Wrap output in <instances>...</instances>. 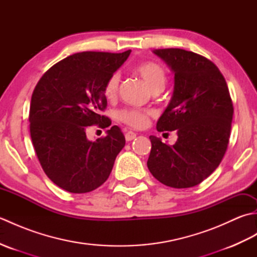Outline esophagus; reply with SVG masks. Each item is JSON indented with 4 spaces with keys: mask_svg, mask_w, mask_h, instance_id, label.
<instances>
[{
    "mask_svg": "<svg viewBox=\"0 0 257 257\" xmlns=\"http://www.w3.org/2000/svg\"><path fill=\"white\" fill-rule=\"evenodd\" d=\"M124 137H125V140H127V141H132L136 138V134L134 132H127L124 135Z\"/></svg>",
    "mask_w": 257,
    "mask_h": 257,
    "instance_id": "1",
    "label": "esophagus"
}]
</instances>
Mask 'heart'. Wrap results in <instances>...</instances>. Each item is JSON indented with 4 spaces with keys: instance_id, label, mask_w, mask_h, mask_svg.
<instances>
[{
    "instance_id": "b5f03b06",
    "label": "heart",
    "mask_w": 257,
    "mask_h": 257,
    "mask_svg": "<svg viewBox=\"0 0 257 257\" xmlns=\"http://www.w3.org/2000/svg\"><path fill=\"white\" fill-rule=\"evenodd\" d=\"M136 74L143 79L150 90H162L167 83V74L159 64L154 62H147L138 65L135 69ZM120 76L118 73L112 74L103 88V94L109 100H112L118 95ZM150 112L140 109H123L119 112V119L122 122L129 124L133 128H144L149 122Z\"/></svg>"
}]
</instances>
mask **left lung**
Returning a JSON list of instances; mask_svg holds the SVG:
<instances>
[{
	"mask_svg": "<svg viewBox=\"0 0 257 257\" xmlns=\"http://www.w3.org/2000/svg\"><path fill=\"white\" fill-rule=\"evenodd\" d=\"M174 73L171 100L157 122L158 132H174L173 146L150 136L149 171L158 181L191 188L219 167L227 149L233 103L225 78L210 59L180 48L155 50Z\"/></svg>",
	"mask_w": 257,
	"mask_h": 257,
	"instance_id": "obj_1",
	"label": "left lung"
}]
</instances>
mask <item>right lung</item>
<instances>
[{"instance_id": "1", "label": "right lung", "mask_w": 257, "mask_h": 257, "mask_svg": "<svg viewBox=\"0 0 257 257\" xmlns=\"http://www.w3.org/2000/svg\"><path fill=\"white\" fill-rule=\"evenodd\" d=\"M130 53L74 54L48 69L33 91L29 120L38 161L46 176L70 193L100 187L124 147L118 125L96 141L87 139L86 130L111 124L100 114L107 107L103 88Z\"/></svg>"}]
</instances>
